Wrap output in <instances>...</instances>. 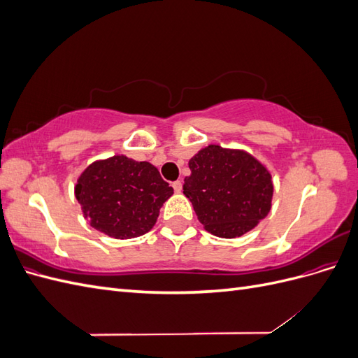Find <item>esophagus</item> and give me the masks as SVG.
<instances>
[{"mask_svg": "<svg viewBox=\"0 0 358 358\" xmlns=\"http://www.w3.org/2000/svg\"><path fill=\"white\" fill-rule=\"evenodd\" d=\"M173 189H175V192H180L182 191V182L180 180L173 182Z\"/></svg>", "mask_w": 358, "mask_h": 358, "instance_id": "1", "label": "esophagus"}]
</instances>
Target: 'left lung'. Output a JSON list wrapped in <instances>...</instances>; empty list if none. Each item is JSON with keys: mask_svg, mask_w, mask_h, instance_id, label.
<instances>
[{"mask_svg": "<svg viewBox=\"0 0 358 358\" xmlns=\"http://www.w3.org/2000/svg\"><path fill=\"white\" fill-rule=\"evenodd\" d=\"M188 166L191 175L183 182V194L210 234L224 239L241 237L272 209V175L246 150L209 145Z\"/></svg>", "mask_w": 358, "mask_h": 358, "instance_id": "left-lung-1", "label": "left lung"}]
</instances>
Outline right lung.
<instances>
[{"label": "right lung", "mask_w": 358, "mask_h": 358, "mask_svg": "<svg viewBox=\"0 0 358 358\" xmlns=\"http://www.w3.org/2000/svg\"><path fill=\"white\" fill-rule=\"evenodd\" d=\"M171 194L155 166L125 155L94 161L74 187L85 220L113 239H134L152 230Z\"/></svg>", "instance_id": "obj_1"}]
</instances>
